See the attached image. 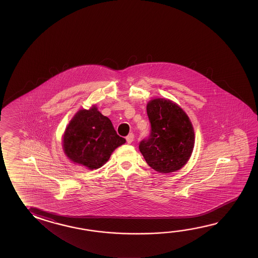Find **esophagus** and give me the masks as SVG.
Here are the masks:
<instances>
[{"instance_id": "obj_1", "label": "esophagus", "mask_w": 258, "mask_h": 258, "mask_svg": "<svg viewBox=\"0 0 258 258\" xmlns=\"http://www.w3.org/2000/svg\"><path fill=\"white\" fill-rule=\"evenodd\" d=\"M126 142L128 143V144H131L132 142H133V140H134V135H133V133H130L126 137Z\"/></svg>"}]
</instances>
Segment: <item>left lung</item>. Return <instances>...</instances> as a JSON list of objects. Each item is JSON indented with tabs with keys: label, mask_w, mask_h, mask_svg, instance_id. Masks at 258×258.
<instances>
[{
	"label": "left lung",
	"mask_w": 258,
	"mask_h": 258,
	"mask_svg": "<svg viewBox=\"0 0 258 258\" xmlns=\"http://www.w3.org/2000/svg\"><path fill=\"white\" fill-rule=\"evenodd\" d=\"M147 115L151 132L139 144L146 163L162 174L182 168L194 148L188 116L174 102L160 98L148 103Z\"/></svg>",
	"instance_id": "1"
}]
</instances>
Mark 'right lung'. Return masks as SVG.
Segmentation results:
<instances>
[{
  "mask_svg": "<svg viewBox=\"0 0 258 258\" xmlns=\"http://www.w3.org/2000/svg\"><path fill=\"white\" fill-rule=\"evenodd\" d=\"M126 142L116 134L110 119L94 106L80 110L66 128L64 152L73 162L93 169L100 168L116 148Z\"/></svg>",
  "mask_w": 258,
  "mask_h": 258,
  "instance_id": "1",
  "label": "right lung"
}]
</instances>
